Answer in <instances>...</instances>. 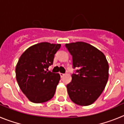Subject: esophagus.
Returning a JSON list of instances; mask_svg holds the SVG:
<instances>
[{"label": "esophagus", "instance_id": "obj_1", "mask_svg": "<svg viewBox=\"0 0 124 124\" xmlns=\"http://www.w3.org/2000/svg\"><path fill=\"white\" fill-rule=\"evenodd\" d=\"M59 74H60V76H61V78L63 77V76H64V75H65L64 73H60Z\"/></svg>", "mask_w": 124, "mask_h": 124}]
</instances>
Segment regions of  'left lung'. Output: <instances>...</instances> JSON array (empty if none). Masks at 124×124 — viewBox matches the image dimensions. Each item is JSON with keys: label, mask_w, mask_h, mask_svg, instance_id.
<instances>
[{"label": "left lung", "mask_w": 124, "mask_h": 124, "mask_svg": "<svg viewBox=\"0 0 124 124\" xmlns=\"http://www.w3.org/2000/svg\"><path fill=\"white\" fill-rule=\"evenodd\" d=\"M72 56V81L67 88L70 100L80 106L93 104L104 90L109 77V65L101 51L84 42L65 44Z\"/></svg>", "instance_id": "obj_1"}]
</instances>
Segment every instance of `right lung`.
I'll return each instance as SVG.
<instances>
[{
    "mask_svg": "<svg viewBox=\"0 0 124 124\" xmlns=\"http://www.w3.org/2000/svg\"><path fill=\"white\" fill-rule=\"evenodd\" d=\"M60 44L41 43L30 47L20 57L16 66V78L22 92L34 103L53 98L61 77L48 71Z\"/></svg>",
    "mask_w": 124,
    "mask_h": 124,
    "instance_id": "add662e5",
    "label": "right lung"
}]
</instances>
